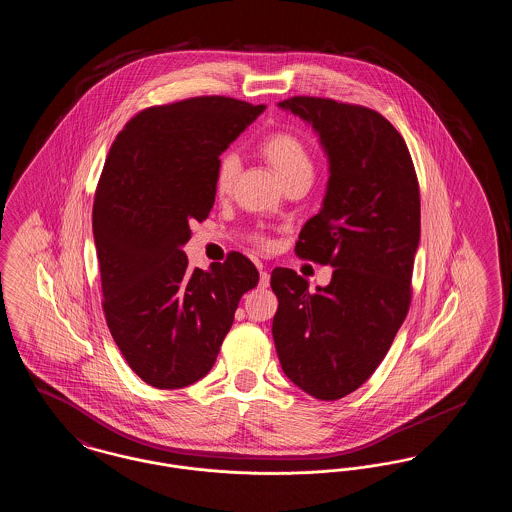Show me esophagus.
<instances>
[{
	"instance_id": "34e87169",
	"label": "esophagus",
	"mask_w": 512,
	"mask_h": 512,
	"mask_svg": "<svg viewBox=\"0 0 512 512\" xmlns=\"http://www.w3.org/2000/svg\"><path fill=\"white\" fill-rule=\"evenodd\" d=\"M259 286L261 288H268L270 286V274H268L267 270H263V268L259 272Z\"/></svg>"
}]
</instances>
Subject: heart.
<instances>
[{
  "mask_svg": "<svg viewBox=\"0 0 512 512\" xmlns=\"http://www.w3.org/2000/svg\"><path fill=\"white\" fill-rule=\"evenodd\" d=\"M259 153L267 161L268 167L278 176L282 184L292 180L307 178L313 180V159L305 144L290 132H278L268 136L267 140L259 146ZM240 171L238 159L234 155H224L219 161L215 172V192L219 195H228L236 176Z\"/></svg>",
  "mask_w": 512,
  "mask_h": 512,
  "instance_id": "b5f03b06",
  "label": "heart"
}]
</instances>
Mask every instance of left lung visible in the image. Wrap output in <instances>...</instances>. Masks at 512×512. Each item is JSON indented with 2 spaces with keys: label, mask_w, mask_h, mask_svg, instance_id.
<instances>
[{
  "label": "left lung",
  "mask_w": 512,
  "mask_h": 512,
  "mask_svg": "<svg viewBox=\"0 0 512 512\" xmlns=\"http://www.w3.org/2000/svg\"><path fill=\"white\" fill-rule=\"evenodd\" d=\"M278 107L313 126L328 159L326 194L295 253L334 272L328 286L309 292L292 268L272 270V338L293 384L334 401L365 384L407 317L420 242L418 182L405 140L380 113L305 96Z\"/></svg>",
  "instance_id": "left-lung-1"
}]
</instances>
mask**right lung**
I'll use <instances>...</instances> for the list:
<instances>
[{"instance_id":"1","label":"right lung","mask_w":512,"mask_h":512,"mask_svg":"<svg viewBox=\"0 0 512 512\" xmlns=\"http://www.w3.org/2000/svg\"><path fill=\"white\" fill-rule=\"evenodd\" d=\"M263 111L222 96L149 107L105 161L92 213L103 311L122 357L153 388L201 380L259 282L242 253L192 270L182 247L213 209L220 153Z\"/></svg>"}]
</instances>
